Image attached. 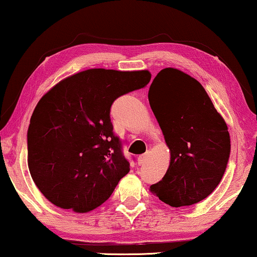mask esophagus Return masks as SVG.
Listing matches in <instances>:
<instances>
[{
  "mask_svg": "<svg viewBox=\"0 0 257 257\" xmlns=\"http://www.w3.org/2000/svg\"><path fill=\"white\" fill-rule=\"evenodd\" d=\"M148 155H149V153H145V154L140 155L139 159H138L139 164H140V165H144V164H146V161H147V158H148Z\"/></svg>",
  "mask_w": 257,
  "mask_h": 257,
  "instance_id": "esophagus-1",
  "label": "esophagus"
}]
</instances>
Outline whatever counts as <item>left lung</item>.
<instances>
[{
  "label": "left lung",
  "instance_id": "left-lung-1",
  "mask_svg": "<svg viewBox=\"0 0 257 257\" xmlns=\"http://www.w3.org/2000/svg\"><path fill=\"white\" fill-rule=\"evenodd\" d=\"M148 99L170 149V166L149 191L173 207L199 203L222 180L230 155L228 125L203 85L166 67L153 80Z\"/></svg>",
  "mask_w": 257,
  "mask_h": 257
}]
</instances>
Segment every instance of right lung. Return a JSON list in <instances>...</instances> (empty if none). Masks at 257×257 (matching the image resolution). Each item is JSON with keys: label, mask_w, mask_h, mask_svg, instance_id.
Returning a JSON list of instances; mask_svg holds the SVG:
<instances>
[{"label": "right lung", "mask_w": 257, "mask_h": 257, "mask_svg": "<svg viewBox=\"0 0 257 257\" xmlns=\"http://www.w3.org/2000/svg\"><path fill=\"white\" fill-rule=\"evenodd\" d=\"M148 70L89 69L57 83L35 106L27 133L32 179L52 204L85 213L102 205L129 172L110 106L147 85Z\"/></svg>", "instance_id": "right-lung-1"}]
</instances>
